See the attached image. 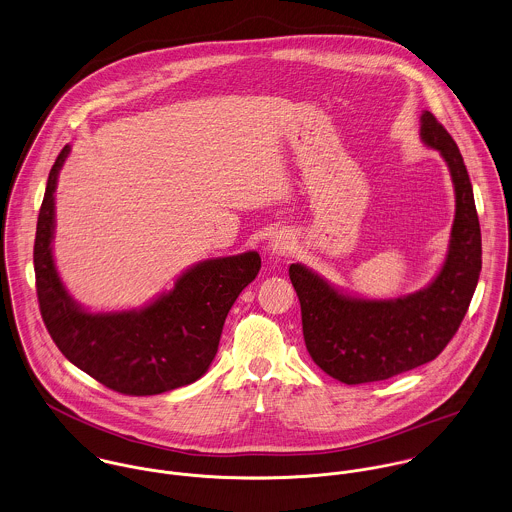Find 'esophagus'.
<instances>
[{"mask_svg": "<svg viewBox=\"0 0 512 512\" xmlns=\"http://www.w3.org/2000/svg\"><path fill=\"white\" fill-rule=\"evenodd\" d=\"M295 247V239L289 231H277L271 241H269V251L271 255H277V257H285L293 251Z\"/></svg>", "mask_w": 512, "mask_h": 512, "instance_id": "obj_1", "label": "esophagus"}]
</instances>
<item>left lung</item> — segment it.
<instances>
[{
  "label": "left lung",
  "mask_w": 512,
  "mask_h": 512,
  "mask_svg": "<svg viewBox=\"0 0 512 512\" xmlns=\"http://www.w3.org/2000/svg\"><path fill=\"white\" fill-rule=\"evenodd\" d=\"M419 120L423 144L443 156L455 188L449 249L437 277L406 297L370 301L344 295L301 263L289 267L308 354L348 386L388 380L437 358L459 330L479 281L481 227L463 156L429 110Z\"/></svg>",
  "instance_id": "8db88e82"
}]
</instances>
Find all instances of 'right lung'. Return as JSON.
<instances>
[{
    "instance_id": "right-lung-1",
    "label": "right lung",
    "mask_w": 512,
    "mask_h": 512,
    "mask_svg": "<svg viewBox=\"0 0 512 512\" xmlns=\"http://www.w3.org/2000/svg\"><path fill=\"white\" fill-rule=\"evenodd\" d=\"M69 152L65 146L49 172L33 247L39 310L53 342L69 362L124 396H156L200 380L229 308L261 269L259 253L202 261L138 310H85L61 283L51 247L55 188Z\"/></svg>"
}]
</instances>
